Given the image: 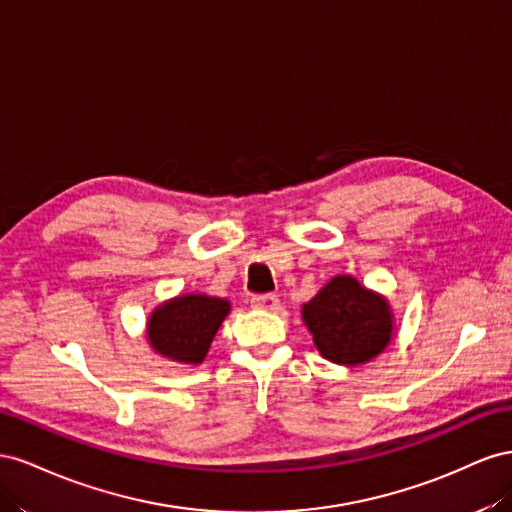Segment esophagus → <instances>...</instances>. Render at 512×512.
I'll list each match as a JSON object with an SVG mask.
<instances>
[{
    "label": "esophagus",
    "mask_w": 512,
    "mask_h": 512,
    "mask_svg": "<svg viewBox=\"0 0 512 512\" xmlns=\"http://www.w3.org/2000/svg\"><path fill=\"white\" fill-rule=\"evenodd\" d=\"M251 304H253V309H257V311H276V309H279V298H276L274 294L253 296Z\"/></svg>",
    "instance_id": "obj_1"
}]
</instances>
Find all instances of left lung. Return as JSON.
<instances>
[{
    "instance_id": "8db88e82",
    "label": "left lung",
    "mask_w": 512,
    "mask_h": 512,
    "mask_svg": "<svg viewBox=\"0 0 512 512\" xmlns=\"http://www.w3.org/2000/svg\"><path fill=\"white\" fill-rule=\"evenodd\" d=\"M319 354L337 364H362L390 343L388 302L364 289L354 276H337L302 306Z\"/></svg>"
}]
</instances>
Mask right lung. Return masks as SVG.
I'll list each match as a JSON object with an SVG mask.
<instances>
[{"label": "right lung", "instance_id": "obj_1", "mask_svg": "<svg viewBox=\"0 0 512 512\" xmlns=\"http://www.w3.org/2000/svg\"><path fill=\"white\" fill-rule=\"evenodd\" d=\"M229 302L208 296H180L165 302L148 321V339L158 354L184 364L206 358Z\"/></svg>", "mask_w": 512, "mask_h": 512}]
</instances>
